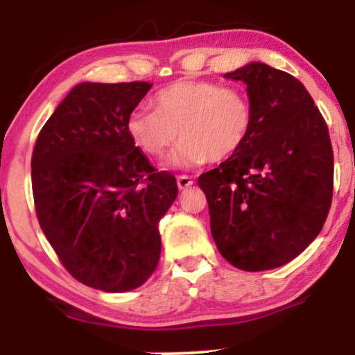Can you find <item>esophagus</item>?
Returning <instances> with one entry per match:
<instances>
[{
  "label": "esophagus",
  "mask_w": 355,
  "mask_h": 355,
  "mask_svg": "<svg viewBox=\"0 0 355 355\" xmlns=\"http://www.w3.org/2000/svg\"><path fill=\"white\" fill-rule=\"evenodd\" d=\"M191 183H193V180H191V177H189V175H180V177L177 178V185L180 190L189 189Z\"/></svg>",
  "instance_id": "1"
}]
</instances>
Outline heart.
I'll return each instance as SVG.
<instances>
[{"label": "heart", "instance_id": "1", "mask_svg": "<svg viewBox=\"0 0 355 355\" xmlns=\"http://www.w3.org/2000/svg\"><path fill=\"white\" fill-rule=\"evenodd\" d=\"M254 120L250 98L240 88L214 81H177L155 95L153 112L135 110L126 132L146 157L162 158L177 144L175 166L223 162L245 144Z\"/></svg>", "mask_w": 355, "mask_h": 355}]
</instances>
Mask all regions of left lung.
Segmentation results:
<instances>
[{
    "instance_id": "8db88e82",
    "label": "left lung",
    "mask_w": 355,
    "mask_h": 355,
    "mask_svg": "<svg viewBox=\"0 0 355 355\" xmlns=\"http://www.w3.org/2000/svg\"><path fill=\"white\" fill-rule=\"evenodd\" d=\"M225 78L247 85L254 120L242 148L202 173L198 187L223 259L240 270H270L302 254L324 227L334 190L331 137L288 73L254 61Z\"/></svg>"
}]
</instances>
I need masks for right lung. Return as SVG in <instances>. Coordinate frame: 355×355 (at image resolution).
<instances>
[{"label":"right lung","mask_w":355,"mask_h":355,"mask_svg":"<svg viewBox=\"0 0 355 355\" xmlns=\"http://www.w3.org/2000/svg\"><path fill=\"white\" fill-rule=\"evenodd\" d=\"M146 81L80 83L36 138L31 185L40 227L71 277L105 292L150 279L160 260L158 222L178 193L126 132Z\"/></svg>","instance_id":"right-lung-1"}]
</instances>
